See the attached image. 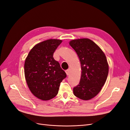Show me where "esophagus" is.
I'll list each match as a JSON object with an SVG mask.
<instances>
[{
  "label": "esophagus",
  "instance_id": "esophagus-1",
  "mask_svg": "<svg viewBox=\"0 0 130 130\" xmlns=\"http://www.w3.org/2000/svg\"><path fill=\"white\" fill-rule=\"evenodd\" d=\"M66 74L67 75V76H69L70 75V70H66Z\"/></svg>",
  "mask_w": 130,
  "mask_h": 130
}]
</instances>
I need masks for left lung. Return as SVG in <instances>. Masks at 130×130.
<instances>
[{
  "label": "left lung",
  "instance_id": "8db88e82",
  "mask_svg": "<svg viewBox=\"0 0 130 130\" xmlns=\"http://www.w3.org/2000/svg\"><path fill=\"white\" fill-rule=\"evenodd\" d=\"M69 44L77 53L81 63L79 85L73 89L74 95L84 101L95 97L106 82L109 65L104 53L89 38L73 39Z\"/></svg>",
  "mask_w": 130,
  "mask_h": 130
}]
</instances>
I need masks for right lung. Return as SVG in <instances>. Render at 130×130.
<instances>
[{
    "mask_svg": "<svg viewBox=\"0 0 130 130\" xmlns=\"http://www.w3.org/2000/svg\"><path fill=\"white\" fill-rule=\"evenodd\" d=\"M62 42L50 39L36 44L29 51L24 64L25 79L36 97L48 101L57 95L60 84L66 77L53 54Z\"/></svg>",
    "mask_w": 130,
    "mask_h": 130,
    "instance_id": "right-lung-1",
    "label": "right lung"
}]
</instances>
